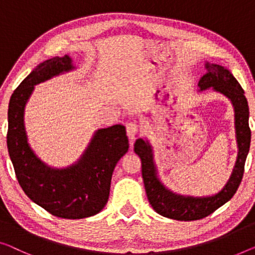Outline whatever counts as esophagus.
Returning a JSON list of instances; mask_svg holds the SVG:
<instances>
[{"label":"esophagus","mask_w":255,"mask_h":255,"mask_svg":"<svg viewBox=\"0 0 255 255\" xmlns=\"http://www.w3.org/2000/svg\"><path fill=\"white\" fill-rule=\"evenodd\" d=\"M137 130H138V126L135 121H130V123H128L126 125V131L129 139H134L136 137Z\"/></svg>","instance_id":"34e87169"}]
</instances>
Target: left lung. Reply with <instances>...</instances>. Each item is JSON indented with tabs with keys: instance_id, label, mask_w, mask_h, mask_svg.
<instances>
[{
	"instance_id": "obj_1",
	"label": "left lung",
	"mask_w": 255,
	"mask_h": 255,
	"mask_svg": "<svg viewBox=\"0 0 255 255\" xmlns=\"http://www.w3.org/2000/svg\"><path fill=\"white\" fill-rule=\"evenodd\" d=\"M205 67L207 72L199 80V91L212 88L225 95L231 101L235 111L238 154L233 173L221 191L208 197L182 196L170 191L159 180L151 144L142 138H138L134 144L135 153L142 162L143 182L150 205L158 214L177 221H193L206 218L233 198L242 182L250 150V111L244 90L228 68L211 63L205 64Z\"/></svg>"
}]
</instances>
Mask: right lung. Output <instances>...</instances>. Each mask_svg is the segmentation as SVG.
<instances>
[{"label": "right lung", "instance_id": "1", "mask_svg": "<svg viewBox=\"0 0 255 255\" xmlns=\"http://www.w3.org/2000/svg\"><path fill=\"white\" fill-rule=\"evenodd\" d=\"M74 68L70 56L54 57L22 80L10 98L6 145L17 180L28 198L57 218L75 220L103 210L113 170L129 144L123 125L98 129L81 158L66 168L49 167L30 149L24 113L34 86Z\"/></svg>", "mask_w": 255, "mask_h": 255}]
</instances>
